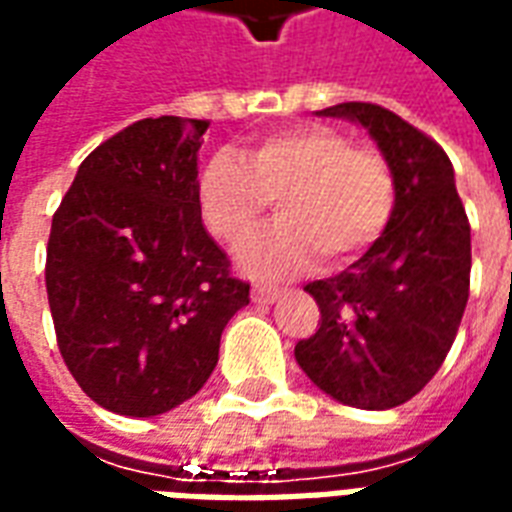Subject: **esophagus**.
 <instances>
[{
    "mask_svg": "<svg viewBox=\"0 0 512 512\" xmlns=\"http://www.w3.org/2000/svg\"><path fill=\"white\" fill-rule=\"evenodd\" d=\"M277 299V288H268V285H255V288H252V301H255V304H274Z\"/></svg>",
    "mask_w": 512,
    "mask_h": 512,
    "instance_id": "1",
    "label": "esophagus"
}]
</instances>
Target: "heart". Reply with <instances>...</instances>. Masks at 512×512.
<instances>
[{
  "label": "heart",
  "mask_w": 512,
  "mask_h": 512,
  "mask_svg": "<svg viewBox=\"0 0 512 512\" xmlns=\"http://www.w3.org/2000/svg\"><path fill=\"white\" fill-rule=\"evenodd\" d=\"M395 175L373 147L326 126L263 136L241 158L216 153L197 178V205L208 233L230 249L246 244L277 202V227L241 252L252 277L285 279L323 257L354 263L386 233L395 213Z\"/></svg>",
  "instance_id": "heart-1"
}]
</instances>
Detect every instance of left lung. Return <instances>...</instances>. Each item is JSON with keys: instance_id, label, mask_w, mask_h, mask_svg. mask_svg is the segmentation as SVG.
I'll use <instances>...</instances> for the list:
<instances>
[{"instance_id": "1", "label": "left lung", "mask_w": 512, "mask_h": 512, "mask_svg": "<svg viewBox=\"0 0 512 512\" xmlns=\"http://www.w3.org/2000/svg\"><path fill=\"white\" fill-rule=\"evenodd\" d=\"M318 115L365 126L395 175V213L356 263L307 293L318 332L296 343L310 381L345 406L384 411L417 395L444 362L469 299L472 235L439 142L378 104Z\"/></svg>"}]
</instances>
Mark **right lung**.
I'll use <instances>...</instances> for the list:
<instances>
[{"label":"right lung","mask_w":512,"mask_h":512,"mask_svg":"<svg viewBox=\"0 0 512 512\" xmlns=\"http://www.w3.org/2000/svg\"><path fill=\"white\" fill-rule=\"evenodd\" d=\"M208 120L145 117L84 158L51 219L46 293L65 365L98 406L156 417L200 392L249 304L197 205Z\"/></svg>","instance_id":"1"}]
</instances>
